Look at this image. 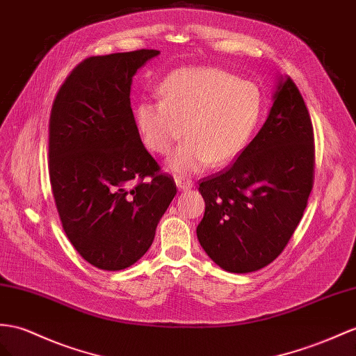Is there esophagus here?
Returning a JSON list of instances; mask_svg holds the SVG:
<instances>
[{"label":"esophagus","mask_w":356,"mask_h":356,"mask_svg":"<svg viewBox=\"0 0 356 356\" xmlns=\"http://www.w3.org/2000/svg\"><path fill=\"white\" fill-rule=\"evenodd\" d=\"M176 185L180 191H188V189H193L194 188V181L185 179V177H176Z\"/></svg>","instance_id":"obj_1"}]
</instances>
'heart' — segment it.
Here are the masks:
<instances>
[{"mask_svg":"<svg viewBox=\"0 0 356 356\" xmlns=\"http://www.w3.org/2000/svg\"><path fill=\"white\" fill-rule=\"evenodd\" d=\"M161 96L141 100L135 118L145 147L158 154H167L186 131L189 138L167 162L177 175L234 161L248 145L263 106L256 86L218 67L172 70Z\"/></svg>","mask_w":356,"mask_h":356,"instance_id":"1","label":"heart"}]
</instances>
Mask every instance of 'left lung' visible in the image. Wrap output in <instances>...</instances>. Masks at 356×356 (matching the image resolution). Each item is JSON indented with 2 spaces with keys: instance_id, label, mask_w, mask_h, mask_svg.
Returning <instances> with one entry per match:
<instances>
[{
  "instance_id": "1",
  "label": "left lung",
  "mask_w": 356,
  "mask_h": 356,
  "mask_svg": "<svg viewBox=\"0 0 356 356\" xmlns=\"http://www.w3.org/2000/svg\"><path fill=\"white\" fill-rule=\"evenodd\" d=\"M259 134L230 168L198 191L206 209L197 238L227 272L268 266L284 250L304 215L314 172L308 109L289 76H280Z\"/></svg>"
}]
</instances>
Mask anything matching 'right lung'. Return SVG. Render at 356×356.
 <instances>
[{"label":"right lung","mask_w":356,"mask_h":356,"mask_svg":"<svg viewBox=\"0 0 356 356\" xmlns=\"http://www.w3.org/2000/svg\"><path fill=\"white\" fill-rule=\"evenodd\" d=\"M156 49L90 57L66 78L49 118V179L63 229L104 270L138 261L176 195L145 150L131 108L132 79Z\"/></svg>","instance_id":"obj_1"}]
</instances>
